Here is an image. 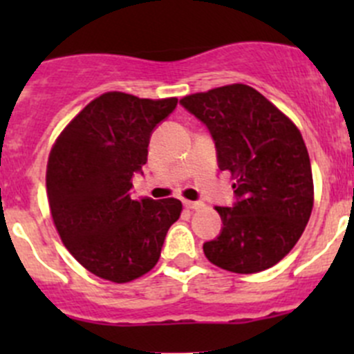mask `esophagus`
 Instances as JSON below:
<instances>
[{
    "label": "esophagus",
    "instance_id": "34e87169",
    "mask_svg": "<svg viewBox=\"0 0 354 354\" xmlns=\"http://www.w3.org/2000/svg\"><path fill=\"white\" fill-rule=\"evenodd\" d=\"M183 205L190 210H198L203 207V202H192V200H183Z\"/></svg>",
    "mask_w": 354,
    "mask_h": 354
}]
</instances>
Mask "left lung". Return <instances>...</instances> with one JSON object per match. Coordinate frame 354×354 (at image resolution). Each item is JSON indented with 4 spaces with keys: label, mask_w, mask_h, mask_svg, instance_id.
Wrapping results in <instances>:
<instances>
[{
    "label": "left lung",
    "mask_w": 354,
    "mask_h": 354,
    "mask_svg": "<svg viewBox=\"0 0 354 354\" xmlns=\"http://www.w3.org/2000/svg\"><path fill=\"white\" fill-rule=\"evenodd\" d=\"M207 124L236 203L216 207L223 231L203 243L214 266L253 274L276 266L298 243L313 209V178L298 127L259 91L231 84L180 99Z\"/></svg>",
    "instance_id": "8db88e82"
}]
</instances>
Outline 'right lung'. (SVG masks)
I'll list each match as a JSON object with an SVG mask.
<instances>
[{
    "label": "right lung",
    "instance_id": "add662e5",
    "mask_svg": "<svg viewBox=\"0 0 354 354\" xmlns=\"http://www.w3.org/2000/svg\"><path fill=\"white\" fill-rule=\"evenodd\" d=\"M176 104V97L106 92L66 124L49 152L53 223L68 252L101 279L121 284L147 274L180 219V200L130 197L152 130Z\"/></svg>",
    "mask_w": 354,
    "mask_h": 354
}]
</instances>
